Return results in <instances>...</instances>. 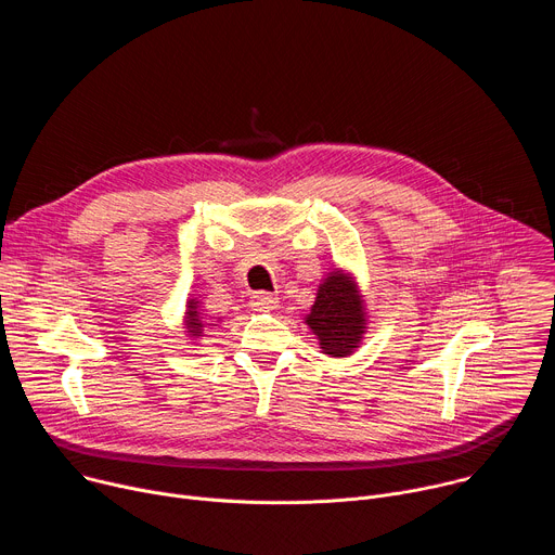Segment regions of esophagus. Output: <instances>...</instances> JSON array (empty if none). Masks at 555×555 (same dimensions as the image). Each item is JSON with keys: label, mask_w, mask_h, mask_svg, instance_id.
Wrapping results in <instances>:
<instances>
[{"label": "esophagus", "mask_w": 555, "mask_h": 555, "mask_svg": "<svg viewBox=\"0 0 555 555\" xmlns=\"http://www.w3.org/2000/svg\"><path fill=\"white\" fill-rule=\"evenodd\" d=\"M279 302V298L274 294H268V292H255L250 296V305L255 309H274Z\"/></svg>", "instance_id": "1"}]
</instances>
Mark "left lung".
Returning <instances> with one entry per match:
<instances>
[{
	"instance_id": "1",
	"label": "left lung",
	"mask_w": 555,
	"mask_h": 555,
	"mask_svg": "<svg viewBox=\"0 0 555 555\" xmlns=\"http://www.w3.org/2000/svg\"><path fill=\"white\" fill-rule=\"evenodd\" d=\"M305 323L319 336L327 356L343 358L353 353L364 334V309L353 281L340 272L330 274Z\"/></svg>"
}]
</instances>
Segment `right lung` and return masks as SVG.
<instances>
[{
	"mask_svg": "<svg viewBox=\"0 0 555 555\" xmlns=\"http://www.w3.org/2000/svg\"><path fill=\"white\" fill-rule=\"evenodd\" d=\"M195 302H197V300H191V302H189V327H191V332L197 336V334H202L204 323H202V315H199Z\"/></svg>",
	"mask_w": 555,
	"mask_h": 555,
	"instance_id": "add662e5",
	"label": "right lung"
}]
</instances>
